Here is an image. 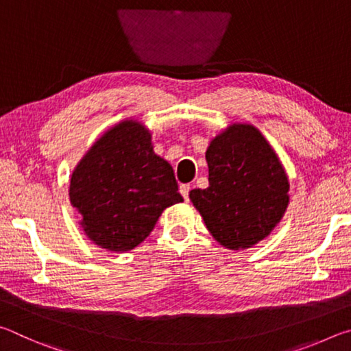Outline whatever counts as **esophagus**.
I'll list each match as a JSON object with an SVG mask.
<instances>
[{
    "label": "esophagus",
    "instance_id": "34e87169",
    "mask_svg": "<svg viewBox=\"0 0 351 351\" xmlns=\"http://www.w3.org/2000/svg\"><path fill=\"white\" fill-rule=\"evenodd\" d=\"M189 192H190V184H181L180 193L182 195V198L186 201H189Z\"/></svg>",
    "mask_w": 351,
    "mask_h": 351
}]
</instances>
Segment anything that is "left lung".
Listing matches in <instances>:
<instances>
[{
	"mask_svg": "<svg viewBox=\"0 0 351 351\" xmlns=\"http://www.w3.org/2000/svg\"><path fill=\"white\" fill-rule=\"evenodd\" d=\"M209 187L189 197L219 245L240 251L266 239L289 203L280 159L254 125L232 123L206 152Z\"/></svg>",
	"mask_w": 351,
	"mask_h": 351,
	"instance_id": "left-lung-1",
	"label": "left lung"
}]
</instances>
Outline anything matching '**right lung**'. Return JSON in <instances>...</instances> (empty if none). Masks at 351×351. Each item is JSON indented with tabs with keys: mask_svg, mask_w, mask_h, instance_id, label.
<instances>
[{
	"mask_svg": "<svg viewBox=\"0 0 351 351\" xmlns=\"http://www.w3.org/2000/svg\"><path fill=\"white\" fill-rule=\"evenodd\" d=\"M69 199L88 239L112 252L144 241L164 209L181 203L171 165L152 145V133L128 119L110 128L73 171Z\"/></svg>",
	"mask_w": 351,
	"mask_h": 351,
	"instance_id": "1",
	"label": "right lung"
}]
</instances>
